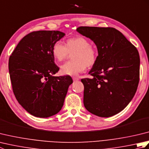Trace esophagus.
I'll return each instance as SVG.
<instances>
[{
  "label": "esophagus",
  "instance_id": "34e87169",
  "mask_svg": "<svg viewBox=\"0 0 149 149\" xmlns=\"http://www.w3.org/2000/svg\"><path fill=\"white\" fill-rule=\"evenodd\" d=\"M73 80H74V81H77L79 80V79L78 77H73Z\"/></svg>",
  "mask_w": 149,
  "mask_h": 149
}]
</instances>
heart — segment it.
Listing matches in <instances>:
<instances>
[{
    "label": "heart",
    "mask_w": 149,
    "mask_h": 149,
    "mask_svg": "<svg viewBox=\"0 0 149 149\" xmlns=\"http://www.w3.org/2000/svg\"><path fill=\"white\" fill-rule=\"evenodd\" d=\"M74 53L72 61L65 63L61 66L63 75L76 76L84 72L86 68H90L95 64L97 60V50L90 45V42L83 36H75L66 40L65 45L56 42L52 47V56L57 61L61 62L66 59L68 53Z\"/></svg>",
    "instance_id": "1"
}]
</instances>
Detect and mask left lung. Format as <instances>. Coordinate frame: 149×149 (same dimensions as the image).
Returning a JSON list of instances; mask_svg holds the SVG:
<instances>
[{
  "label": "left lung",
  "instance_id": "left-lung-1",
  "mask_svg": "<svg viewBox=\"0 0 149 149\" xmlns=\"http://www.w3.org/2000/svg\"><path fill=\"white\" fill-rule=\"evenodd\" d=\"M77 31L89 38L98 50L97 60L81 79L85 108L100 117L121 111L131 102L140 80V56L137 49L113 27H79Z\"/></svg>",
  "mask_w": 149,
  "mask_h": 149
}]
</instances>
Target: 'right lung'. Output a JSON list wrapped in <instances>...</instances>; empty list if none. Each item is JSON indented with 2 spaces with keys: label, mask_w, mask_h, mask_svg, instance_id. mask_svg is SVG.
<instances>
[{
  "label": "right lung",
  "mask_w": 149,
  "mask_h": 149,
  "mask_svg": "<svg viewBox=\"0 0 149 149\" xmlns=\"http://www.w3.org/2000/svg\"><path fill=\"white\" fill-rule=\"evenodd\" d=\"M65 35L59 31H38L22 38L9 59L13 91L28 113L40 118L58 113L64 104L70 76H54L59 71L52 47Z\"/></svg>",
  "instance_id": "right-lung-1"
}]
</instances>
